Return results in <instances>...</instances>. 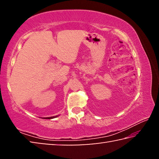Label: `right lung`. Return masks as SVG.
<instances>
[{
  "label": "right lung",
  "instance_id": "right-lung-1",
  "mask_svg": "<svg viewBox=\"0 0 159 159\" xmlns=\"http://www.w3.org/2000/svg\"><path fill=\"white\" fill-rule=\"evenodd\" d=\"M58 116H59V115H58ZM58 116H51V117H45V118H44V119H52V118L57 117Z\"/></svg>",
  "mask_w": 159,
  "mask_h": 159
}]
</instances>
